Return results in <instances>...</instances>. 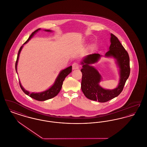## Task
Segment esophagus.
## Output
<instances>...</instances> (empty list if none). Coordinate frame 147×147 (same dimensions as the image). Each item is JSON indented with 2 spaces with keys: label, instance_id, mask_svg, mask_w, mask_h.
Segmentation results:
<instances>
[{
  "label": "esophagus",
  "instance_id": "34e87169",
  "mask_svg": "<svg viewBox=\"0 0 147 147\" xmlns=\"http://www.w3.org/2000/svg\"><path fill=\"white\" fill-rule=\"evenodd\" d=\"M73 69H77L80 67V65L78 62H74L72 64Z\"/></svg>",
  "mask_w": 147,
  "mask_h": 147
}]
</instances>
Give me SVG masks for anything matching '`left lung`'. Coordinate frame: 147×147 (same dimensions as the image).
<instances>
[{
    "instance_id": "obj_1",
    "label": "left lung",
    "mask_w": 147,
    "mask_h": 147,
    "mask_svg": "<svg viewBox=\"0 0 147 147\" xmlns=\"http://www.w3.org/2000/svg\"><path fill=\"white\" fill-rule=\"evenodd\" d=\"M111 44L109 51L105 57H112L117 60L120 68V80L117 88L112 89H105L99 85L101 76L96 69L90 64L97 62L101 55L99 54L88 55L81 63L83 68L81 88L87 98L100 103L107 102L118 96L122 92L125 83L130 74L129 57L118 38L111 34Z\"/></svg>"
}]
</instances>
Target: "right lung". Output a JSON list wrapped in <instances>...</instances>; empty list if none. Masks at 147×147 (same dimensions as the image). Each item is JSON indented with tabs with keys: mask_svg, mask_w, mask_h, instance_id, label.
Masks as SVG:
<instances>
[{
	"mask_svg": "<svg viewBox=\"0 0 147 147\" xmlns=\"http://www.w3.org/2000/svg\"><path fill=\"white\" fill-rule=\"evenodd\" d=\"M40 29H36V30H35L34 32H33L32 33V34L30 35L29 38L28 39V40L23 44H26L30 39V38L34 35L35 33L36 32H37L38 30H39ZM45 30L47 31V32H51V30ZM22 48H23V45L20 48V49L19 50V52H18V54L17 59L16 63V71H17V68L18 61V59H19V54L21 52V50H22ZM71 70H72V67L70 66L69 67H68L67 68L64 69L62 71H61L59 76L56 79L55 82L54 84H53V86H51L49 89L47 90L46 91H44V92H41V93H33V92L32 93H29V92L27 91L24 89V88L21 85V83H20V82H19V85H20L21 89L23 91V92L25 94H26V95H29V96H30L31 98L34 99L36 100L44 101V100L51 99L52 98L55 96L59 93L62 85H63V82L64 80L65 79V77L69 74V73L71 72Z\"/></svg>",
	"mask_w": 147,
	"mask_h": 147,
	"instance_id": "add662e5",
	"label": "right lung"
}]
</instances>
